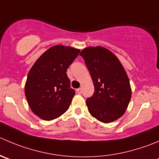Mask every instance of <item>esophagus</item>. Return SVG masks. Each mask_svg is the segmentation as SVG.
Instances as JSON below:
<instances>
[{
	"label": "esophagus",
	"instance_id": "34e87169",
	"mask_svg": "<svg viewBox=\"0 0 159 159\" xmlns=\"http://www.w3.org/2000/svg\"><path fill=\"white\" fill-rule=\"evenodd\" d=\"M77 92H78V94H81V88H79V89H77Z\"/></svg>",
	"mask_w": 159,
	"mask_h": 159
}]
</instances>
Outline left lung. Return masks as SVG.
<instances>
[{"label": "left lung", "instance_id": "obj_1", "mask_svg": "<svg viewBox=\"0 0 159 159\" xmlns=\"http://www.w3.org/2000/svg\"><path fill=\"white\" fill-rule=\"evenodd\" d=\"M80 55L95 86L93 95L86 99L89 112L105 124L116 120L124 115L131 98L130 81L124 67L104 47H88Z\"/></svg>", "mask_w": 159, "mask_h": 159}]
</instances>
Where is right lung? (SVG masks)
Listing matches in <instances>:
<instances>
[{"label":"right lung","mask_w":159,"mask_h":159,"mask_svg":"<svg viewBox=\"0 0 159 159\" xmlns=\"http://www.w3.org/2000/svg\"><path fill=\"white\" fill-rule=\"evenodd\" d=\"M80 53L57 45L39 58L28 74L25 94L32 112L44 120L57 118L68 109L75 91L67 70Z\"/></svg>","instance_id":"add662e5"}]
</instances>
